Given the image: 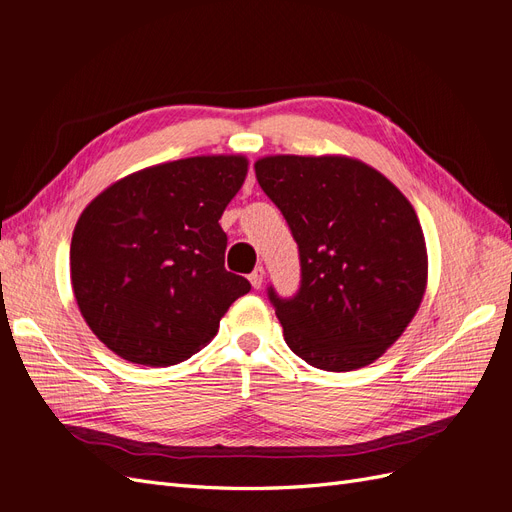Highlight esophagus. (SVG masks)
<instances>
[{
    "instance_id": "esophagus-1",
    "label": "esophagus",
    "mask_w": 512,
    "mask_h": 512,
    "mask_svg": "<svg viewBox=\"0 0 512 512\" xmlns=\"http://www.w3.org/2000/svg\"><path fill=\"white\" fill-rule=\"evenodd\" d=\"M262 282H265V269L256 267V269L250 273V284L258 290V288H262Z\"/></svg>"
}]
</instances>
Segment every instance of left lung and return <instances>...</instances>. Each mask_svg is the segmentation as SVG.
I'll list each match as a JSON object with an SVG mask.
<instances>
[{"instance_id":"8db88e82","label":"left lung","mask_w":512,"mask_h":512,"mask_svg":"<svg viewBox=\"0 0 512 512\" xmlns=\"http://www.w3.org/2000/svg\"><path fill=\"white\" fill-rule=\"evenodd\" d=\"M254 168L299 245V292L282 299L269 288L288 348L324 371L374 363L427 288V247L410 200L348 156H267Z\"/></svg>"}]
</instances>
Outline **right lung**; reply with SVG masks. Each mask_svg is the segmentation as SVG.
I'll return each instance as SVG.
<instances>
[{
  "mask_svg": "<svg viewBox=\"0 0 512 512\" xmlns=\"http://www.w3.org/2000/svg\"><path fill=\"white\" fill-rule=\"evenodd\" d=\"M247 175L245 156L164 162L115 181L81 213L70 280L87 327L121 359H190L250 282L224 269L220 218Z\"/></svg>",
  "mask_w": 512,
  "mask_h": 512,
  "instance_id": "1",
  "label": "right lung"
}]
</instances>
